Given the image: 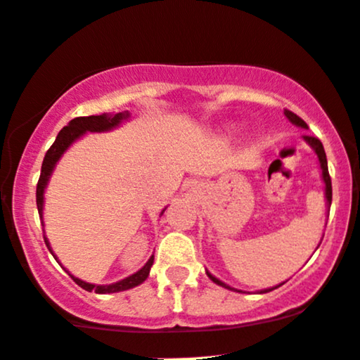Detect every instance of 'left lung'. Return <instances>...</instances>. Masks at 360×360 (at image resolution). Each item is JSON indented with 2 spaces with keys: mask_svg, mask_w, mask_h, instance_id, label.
<instances>
[{
  "mask_svg": "<svg viewBox=\"0 0 360 360\" xmlns=\"http://www.w3.org/2000/svg\"><path fill=\"white\" fill-rule=\"evenodd\" d=\"M283 114H285V116L289 117V121L292 122V124L301 126V128L307 129V124L301 120V117L297 116V114H294V112H292V110H287V109L283 110ZM304 140H306L307 143H309L311 147H313V150L316 152V155H318L319 165H321L323 181H325V196H326V205H328V207H330V205H331V177H330V172H328V162H326V153H325V148H323V143H321V141H319L318 138H316V136L304 135ZM207 275L210 276L212 282H215L217 285H222V287H225V289L236 290V289H232V287L225 285L224 282H220L219 278H215V276H213L212 274H208V271H207ZM280 285H282V283H280ZM280 285H276V287H280ZM276 287H274V289H276ZM274 289H264V290H262V292H270V290H274ZM238 292H240V290H238Z\"/></svg>",
  "mask_w": 360,
  "mask_h": 360,
  "instance_id": "8db88e82",
  "label": "left lung"
}]
</instances>
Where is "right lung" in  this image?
I'll return each mask as SVG.
<instances>
[{"label": "right lung", "mask_w": 360, "mask_h": 360, "mask_svg": "<svg viewBox=\"0 0 360 360\" xmlns=\"http://www.w3.org/2000/svg\"><path fill=\"white\" fill-rule=\"evenodd\" d=\"M129 114L128 112H117V114H101V116H86V117H75L68 122V126L61 129L58 133L56 140L54 143L51 145V148L46 152L44 160H42V169H41V177H39L37 183V191H35V201H37V210L39 215L42 217V207H44V189L47 186V181H49L51 172H53L54 165L56 162L61 159L63 153L66 152V148L73 143L75 140H78L82 135H85L86 131H94V133H101V131H109V129L116 128L120 126L122 121L128 120ZM44 243L47 246V250L53 252L51 250L49 243H47V238L44 236ZM54 256V255H53ZM54 259H58L54 256ZM153 264V256L145 263V266L141 270H138L136 274L126 276V278L120 280L116 283H110V285H96V283H86L84 280L77 278V276L71 275V278L75 280V283L82 287V289L89 290V292H97V294H112V292H121V290H128L133 289V287L140 285L147 280V276L150 274V268Z\"/></svg>", "instance_id": "right-lung-1"}]
</instances>
